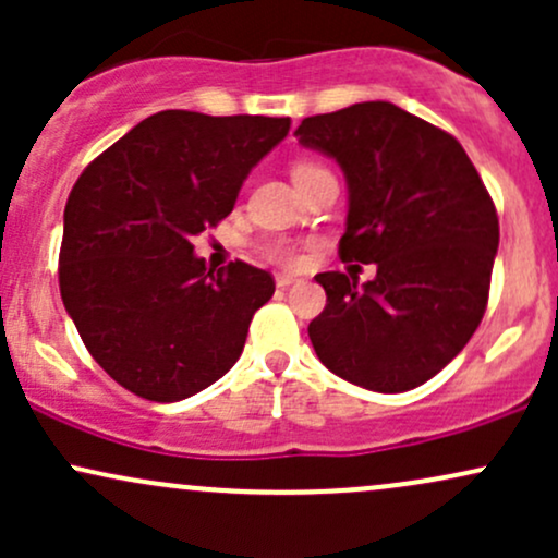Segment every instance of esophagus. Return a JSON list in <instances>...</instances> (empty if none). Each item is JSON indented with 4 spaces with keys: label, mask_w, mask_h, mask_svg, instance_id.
Wrapping results in <instances>:
<instances>
[{
    "label": "esophagus",
    "mask_w": 558,
    "mask_h": 558,
    "mask_svg": "<svg viewBox=\"0 0 558 558\" xmlns=\"http://www.w3.org/2000/svg\"><path fill=\"white\" fill-rule=\"evenodd\" d=\"M296 283H299V278H293V275H278V278H275V286L278 288H291Z\"/></svg>",
    "instance_id": "obj_1"
}]
</instances>
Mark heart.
Returning <instances> with one entry per match:
<instances>
[{"instance_id": "b5f03b06", "label": "heart", "mask_w": 558, "mask_h": 558, "mask_svg": "<svg viewBox=\"0 0 558 558\" xmlns=\"http://www.w3.org/2000/svg\"><path fill=\"white\" fill-rule=\"evenodd\" d=\"M323 175H330V170L323 168L319 162H312V159H296V162L291 165V178H293V183H296V189H301V185H306L310 181H315V178H323ZM259 252L265 254L270 262H275V265H283V267H296L301 262L299 246L288 239L262 241Z\"/></svg>"}]
</instances>
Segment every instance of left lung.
Masks as SVG:
<instances>
[{
	"instance_id": "1",
	"label": "left lung",
	"mask_w": 558,
	"mask_h": 558,
	"mask_svg": "<svg viewBox=\"0 0 558 558\" xmlns=\"http://www.w3.org/2000/svg\"><path fill=\"white\" fill-rule=\"evenodd\" d=\"M296 136L345 175L341 259L377 265L362 286L315 275L328 293L310 323L319 362L377 393L417 388L464 349L488 306L498 248L488 189L451 133L390 101L304 118Z\"/></svg>"
}]
</instances>
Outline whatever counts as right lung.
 I'll use <instances>...</instances> for the list:
<instances>
[{"label": "right lung", "instance_id": "obj_1", "mask_svg": "<svg viewBox=\"0 0 558 558\" xmlns=\"http://www.w3.org/2000/svg\"><path fill=\"white\" fill-rule=\"evenodd\" d=\"M291 120L165 110L81 172L65 204L60 293L96 364L141 399L198 393L239 362L270 272L207 270L194 235L233 213Z\"/></svg>", "mask_w": 558, "mask_h": 558}]
</instances>
